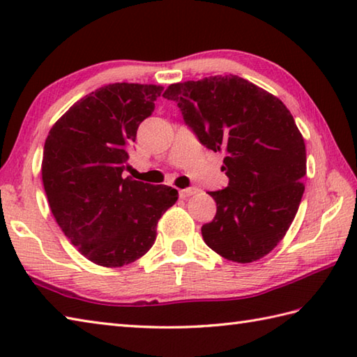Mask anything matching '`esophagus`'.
Returning a JSON list of instances; mask_svg holds the SVG:
<instances>
[{
    "label": "esophagus",
    "instance_id": "1",
    "mask_svg": "<svg viewBox=\"0 0 357 357\" xmlns=\"http://www.w3.org/2000/svg\"><path fill=\"white\" fill-rule=\"evenodd\" d=\"M197 192H198L197 187H189V189L179 190V197H181V198H189V197H192V195H195Z\"/></svg>",
    "mask_w": 357,
    "mask_h": 357
}]
</instances>
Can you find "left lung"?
<instances>
[{"mask_svg":"<svg viewBox=\"0 0 357 357\" xmlns=\"http://www.w3.org/2000/svg\"><path fill=\"white\" fill-rule=\"evenodd\" d=\"M164 98L176 102L202 144L225 154L228 187L209 192L217 213L202 227L204 243L236 263L268 255L287 234L305 189V143L293 114L238 75L173 83Z\"/></svg>","mask_w":357,"mask_h":357,"instance_id":"obj_1","label":"left lung"}]
</instances>
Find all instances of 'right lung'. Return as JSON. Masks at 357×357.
Here are the masks:
<instances>
[{
  "instance_id": "right-lung-1",
  "label": "right lung",
  "mask_w": 357,
  "mask_h": 357,
  "mask_svg": "<svg viewBox=\"0 0 357 357\" xmlns=\"http://www.w3.org/2000/svg\"><path fill=\"white\" fill-rule=\"evenodd\" d=\"M160 84L113 83L75 102L48 132L42 183L59 228L84 258L121 268L143 257L178 190L123 178L128 146Z\"/></svg>"
}]
</instances>
